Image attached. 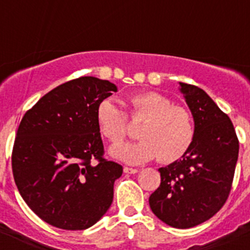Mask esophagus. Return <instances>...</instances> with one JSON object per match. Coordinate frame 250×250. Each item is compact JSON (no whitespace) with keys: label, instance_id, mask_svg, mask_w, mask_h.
Here are the masks:
<instances>
[{"label":"esophagus","instance_id":"1","mask_svg":"<svg viewBox=\"0 0 250 250\" xmlns=\"http://www.w3.org/2000/svg\"><path fill=\"white\" fill-rule=\"evenodd\" d=\"M138 171L139 170L135 169V167H124V173H126V174H136Z\"/></svg>","mask_w":250,"mask_h":250}]
</instances>
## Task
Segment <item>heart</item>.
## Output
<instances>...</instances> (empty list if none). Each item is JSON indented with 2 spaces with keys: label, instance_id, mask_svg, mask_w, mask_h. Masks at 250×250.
Instances as JSON below:
<instances>
[{
  "label": "heart",
  "instance_id": "1",
  "mask_svg": "<svg viewBox=\"0 0 250 250\" xmlns=\"http://www.w3.org/2000/svg\"><path fill=\"white\" fill-rule=\"evenodd\" d=\"M131 120H144L138 130V141L121 143L110 149L114 158L127 164H141L158 156L161 163L183 158L194 140L190 112L174 106L164 95L154 91L139 92L129 98ZM95 118L101 135L116 144L129 131L126 114L112 98L103 99L96 106Z\"/></svg>",
  "mask_w": 250,
  "mask_h": 250
}]
</instances>
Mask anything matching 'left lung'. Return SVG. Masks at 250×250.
Returning a JSON list of instances; mask_svg holds the SVG:
<instances>
[{
  "label": "left lung",
  "instance_id": "8db88e82",
  "mask_svg": "<svg viewBox=\"0 0 250 250\" xmlns=\"http://www.w3.org/2000/svg\"><path fill=\"white\" fill-rule=\"evenodd\" d=\"M180 83L194 119V140L184 156L160 167V187L150 195L152 213L173 228L210 219L228 199L239 152L229 116L198 86Z\"/></svg>",
  "mask_w": 250,
  "mask_h": 250
}]
</instances>
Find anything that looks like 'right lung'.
I'll list each match as a JSON object with an SVG mask.
<instances>
[{
  "label": "right lung",
  "instance_id": "obj_1",
  "mask_svg": "<svg viewBox=\"0 0 250 250\" xmlns=\"http://www.w3.org/2000/svg\"><path fill=\"white\" fill-rule=\"evenodd\" d=\"M112 91L110 81L79 77L47 92L20 123L15 183L31 210L56 228H90L111 205L123 167L104 159L95 110Z\"/></svg>",
  "mask_w": 250,
  "mask_h": 250
}]
</instances>
